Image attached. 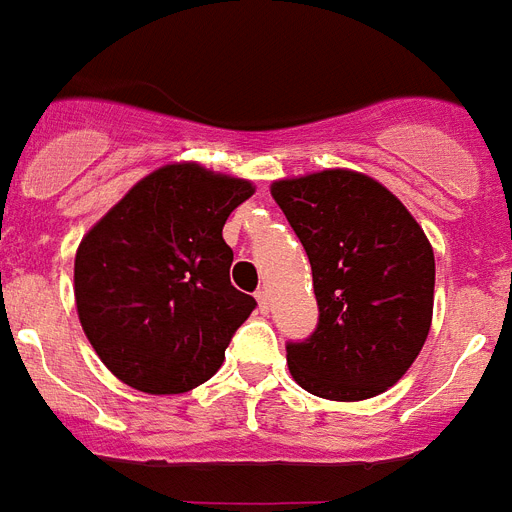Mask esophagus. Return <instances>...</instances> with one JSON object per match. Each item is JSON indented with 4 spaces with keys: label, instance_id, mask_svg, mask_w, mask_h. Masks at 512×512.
I'll use <instances>...</instances> for the list:
<instances>
[{
    "label": "esophagus",
    "instance_id": "esophagus-1",
    "mask_svg": "<svg viewBox=\"0 0 512 512\" xmlns=\"http://www.w3.org/2000/svg\"><path fill=\"white\" fill-rule=\"evenodd\" d=\"M256 301H259V312L269 314V293H267V290H259V293H256Z\"/></svg>",
    "mask_w": 512,
    "mask_h": 512
}]
</instances>
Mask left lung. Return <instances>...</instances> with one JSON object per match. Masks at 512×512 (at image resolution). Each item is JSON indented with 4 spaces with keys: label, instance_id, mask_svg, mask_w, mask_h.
<instances>
[{
    "label": "left lung",
    "instance_id": "1",
    "mask_svg": "<svg viewBox=\"0 0 512 512\" xmlns=\"http://www.w3.org/2000/svg\"><path fill=\"white\" fill-rule=\"evenodd\" d=\"M269 190L309 256L320 306L312 338L288 343L290 375L330 402L383 394L431 330L436 264L423 227L378 179L351 169Z\"/></svg>",
    "mask_w": 512,
    "mask_h": 512
}]
</instances>
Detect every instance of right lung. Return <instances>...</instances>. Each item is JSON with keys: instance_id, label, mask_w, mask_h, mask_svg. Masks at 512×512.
Returning a JSON list of instances; mask_svg holds the SVG:
<instances>
[{"instance_id": "obj_1", "label": "right lung", "mask_w": 512, "mask_h": 512, "mask_svg": "<svg viewBox=\"0 0 512 512\" xmlns=\"http://www.w3.org/2000/svg\"><path fill=\"white\" fill-rule=\"evenodd\" d=\"M256 187L192 161L140 179L87 235L73 293L92 349L145 394H185L222 367L253 296L230 282L227 216Z\"/></svg>"}]
</instances>
